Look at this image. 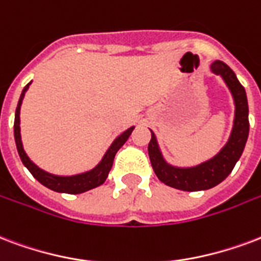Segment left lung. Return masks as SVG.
<instances>
[{
    "label": "left lung",
    "mask_w": 261,
    "mask_h": 261,
    "mask_svg": "<svg viewBox=\"0 0 261 261\" xmlns=\"http://www.w3.org/2000/svg\"><path fill=\"white\" fill-rule=\"evenodd\" d=\"M211 71L220 75L224 81L232 96L235 107L230 138L220 151L197 165H172L165 160L155 133L150 129L151 140L148 143V155L156 177L166 186L181 191H202L221 183L234 169L249 136V107L245 88L241 85L235 72L221 60H215L211 64Z\"/></svg>",
    "instance_id": "8db88e82"
}]
</instances>
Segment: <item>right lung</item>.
Masks as SVG:
<instances>
[{
    "label": "right lung",
    "mask_w": 261,
    "mask_h": 261,
    "mask_svg": "<svg viewBox=\"0 0 261 261\" xmlns=\"http://www.w3.org/2000/svg\"><path fill=\"white\" fill-rule=\"evenodd\" d=\"M31 82H29L24 89L21 91L20 99L17 103L16 113H15V125H13V133H15V142H16V148L19 152L23 165L26 166L31 175L34 176L35 179L38 180L42 186H45L46 189L56 191V193H66V194H82L85 191H89L92 189H96L101 184L105 183L109 172L111 170L113 162H114V156L117 154L119 148L125 144V142L128 140L130 136V133L135 129V126H130L126 130H123L122 133H119L118 136L113 140V143L110 144L107 148V151L105 152V155L99 161V164L93 166L92 169L81 172V173H75V175H54L49 173L46 170L41 169L40 166L35 165L34 162L30 160V156L27 155V152L24 151L23 147V142H21L20 135V107L24 99L26 92L29 91Z\"/></svg>",
    "instance_id": "add662e5"
}]
</instances>
